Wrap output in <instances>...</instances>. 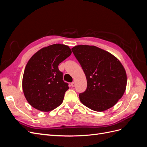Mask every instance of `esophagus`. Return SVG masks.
Instances as JSON below:
<instances>
[{
    "mask_svg": "<svg viewBox=\"0 0 147 147\" xmlns=\"http://www.w3.org/2000/svg\"><path fill=\"white\" fill-rule=\"evenodd\" d=\"M70 85L72 86V87H74L75 86V83L74 82H72L70 83Z\"/></svg>",
    "mask_w": 147,
    "mask_h": 147,
    "instance_id": "34e87169",
    "label": "esophagus"
}]
</instances>
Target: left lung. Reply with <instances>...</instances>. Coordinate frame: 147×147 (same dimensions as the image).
Masks as SVG:
<instances>
[{
	"label": "left lung",
	"instance_id": "1",
	"mask_svg": "<svg viewBox=\"0 0 147 147\" xmlns=\"http://www.w3.org/2000/svg\"><path fill=\"white\" fill-rule=\"evenodd\" d=\"M72 51L87 80L86 90L79 94L82 103L97 112L112 107L121 98L127 84L126 71L120 61L95 46L77 45Z\"/></svg>",
	"mask_w": 147,
	"mask_h": 147
}]
</instances>
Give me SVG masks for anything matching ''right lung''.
Masks as SVG:
<instances>
[{
  "mask_svg": "<svg viewBox=\"0 0 147 147\" xmlns=\"http://www.w3.org/2000/svg\"><path fill=\"white\" fill-rule=\"evenodd\" d=\"M71 53L68 46L57 43L42 48L31 57L24 72L23 90L34 108L50 112L62 104L69 84L64 82L58 65Z\"/></svg>",
  "mask_w": 147,
  "mask_h": 147,
  "instance_id": "1",
  "label": "right lung"
}]
</instances>
